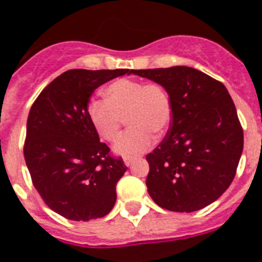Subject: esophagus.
Returning a JSON list of instances; mask_svg holds the SVG:
<instances>
[{"label": "esophagus", "instance_id": "esophagus-1", "mask_svg": "<svg viewBox=\"0 0 262 262\" xmlns=\"http://www.w3.org/2000/svg\"><path fill=\"white\" fill-rule=\"evenodd\" d=\"M123 161H124V164H126L127 166H129V165H131V164L134 163V159H133V157H124Z\"/></svg>", "mask_w": 262, "mask_h": 262}]
</instances>
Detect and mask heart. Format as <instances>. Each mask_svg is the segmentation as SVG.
I'll use <instances>...</instances> for the list:
<instances>
[{"instance_id":"b5f03b06","label":"heart","mask_w":262,"mask_h":262,"mask_svg":"<svg viewBox=\"0 0 262 262\" xmlns=\"http://www.w3.org/2000/svg\"><path fill=\"white\" fill-rule=\"evenodd\" d=\"M103 96L105 101H90L88 118L99 138L114 142L126 117L129 128L115 144L117 154L127 157L143 154L154 144V134L161 135L170 124L172 101L159 82L118 78L105 88Z\"/></svg>"}]
</instances>
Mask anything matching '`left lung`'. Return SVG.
Instances as JSON below:
<instances>
[{"label":"left lung","instance_id":"obj_1","mask_svg":"<svg viewBox=\"0 0 262 262\" xmlns=\"http://www.w3.org/2000/svg\"><path fill=\"white\" fill-rule=\"evenodd\" d=\"M129 73L161 84L172 101L168 134L145 157L148 193L169 211L193 212L209 206L233 181L244 144L228 90L190 67Z\"/></svg>","mask_w":262,"mask_h":262}]
</instances>
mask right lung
Listing matches in <instances>:
<instances>
[{"label":"right lung","instance_id":"obj_1","mask_svg":"<svg viewBox=\"0 0 262 262\" xmlns=\"http://www.w3.org/2000/svg\"><path fill=\"white\" fill-rule=\"evenodd\" d=\"M129 69H71L41 90L30 108L23 155L46 205L71 221L107 215L127 166L99 142L88 118L94 90Z\"/></svg>","mask_w":262,"mask_h":262}]
</instances>
